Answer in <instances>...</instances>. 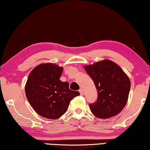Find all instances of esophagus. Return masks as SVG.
I'll use <instances>...</instances> for the list:
<instances>
[{"label":"esophagus","mask_w":150,"mask_h":150,"mask_svg":"<svg viewBox=\"0 0 150 150\" xmlns=\"http://www.w3.org/2000/svg\"><path fill=\"white\" fill-rule=\"evenodd\" d=\"M79 92H80V95H84V90L83 89H82V88H81V89H80L79 90Z\"/></svg>","instance_id":"1"}]
</instances>
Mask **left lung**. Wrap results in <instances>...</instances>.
Wrapping results in <instances>:
<instances>
[{
	"label": "left lung",
	"mask_w": 150,
	"mask_h": 150,
	"mask_svg": "<svg viewBox=\"0 0 150 150\" xmlns=\"http://www.w3.org/2000/svg\"><path fill=\"white\" fill-rule=\"evenodd\" d=\"M98 91L96 102L90 104L91 112L98 118L114 116L126 105L130 90V80L116 63L104 60L85 66Z\"/></svg>",
	"instance_id": "8db88e82"
}]
</instances>
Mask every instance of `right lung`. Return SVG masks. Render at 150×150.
Instances as JSON below:
<instances>
[{"mask_svg":"<svg viewBox=\"0 0 150 150\" xmlns=\"http://www.w3.org/2000/svg\"><path fill=\"white\" fill-rule=\"evenodd\" d=\"M63 68L52 63L42 64L29 74L25 86L27 100L38 114L57 119L67 111L70 102L80 95L60 80Z\"/></svg>","mask_w":150,"mask_h":150,"instance_id":"1","label":"right lung"}]
</instances>
